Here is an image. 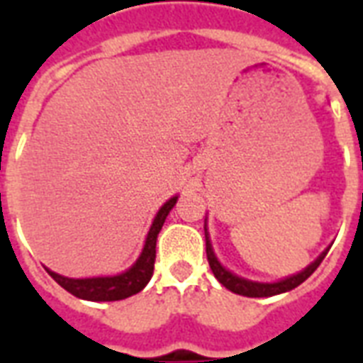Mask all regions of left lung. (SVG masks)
Here are the masks:
<instances>
[{
  "instance_id": "1",
  "label": "left lung",
  "mask_w": 363,
  "mask_h": 363,
  "mask_svg": "<svg viewBox=\"0 0 363 363\" xmlns=\"http://www.w3.org/2000/svg\"><path fill=\"white\" fill-rule=\"evenodd\" d=\"M205 245H207V259H209V265L215 277L218 279L222 286H226L228 290H232L233 294H239V296H247V298H269V296H277V294H282V292H288V290H292V288L299 286L301 282L307 281L313 273L316 271V267L322 264V259L326 258V252H322L318 258L309 265V267H305L301 273L298 275H292L284 279V281H279V282H252V281H247V279H241V277L233 275L230 273L228 269H224L220 265V262L216 259L215 252H213V247H211V241H209V233L205 230Z\"/></svg>"
}]
</instances>
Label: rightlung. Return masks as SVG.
<instances>
[{
  "label": "right lung",
  "instance_id": "obj_1",
  "mask_svg": "<svg viewBox=\"0 0 363 363\" xmlns=\"http://www.w3.org/2000/svg\"><path fill=\"white\" fill-rule=\"evenodd\" d=\"M177 198H171L162 205L158 215L154 218L150 232L145 241L141 256L130 269L116 277H96V279H67L54 271H48V275L58 282L60 286L65 288L67 292L81 299H90V301H118L141 292L147 286L150 277L154 273V259H156V239L165 222V216L169 215V211L175 207Z\"/></svg>",
  "mask_w": 363,
  "mask_h": 363
}]
</instances>
